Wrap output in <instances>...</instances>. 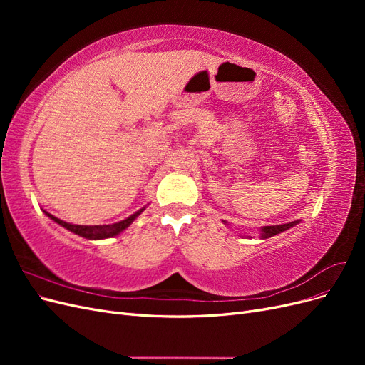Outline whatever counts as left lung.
Here are the masks:
<instances>
[{"mask_svg": "<svg viewBox=\"0 0 365 365\" xmlns=\"http://www.w3.org/2000/svg\"><path fill=\"white\" fill-rule=\"evenodd\" d=\"M298 222H300V219L298 220H294V222H288V224H282V225H264L260 228V239H268V237H272L275 235L279 233H283V231L292 228L294 225H297ZM224 224H227L224 220Z\"/></svg>", "mask_w": 365, "mask_h": 365, "instance_id": "1", "label": "left lung"}]
</instances>
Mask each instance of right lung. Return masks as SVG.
Here are the masks:
<instances>
[{
    "instance_id": "add662e5",
    "label": "right lung",
    "mask_w": 365,
    "mask_h": 365,
    "mask_svg": "<svg viewBox=\"0 0 365 365\" xmlns=\"http://www.w3.org/2000/svg\"><path fill=\"white\" fill-rule=\"evenodd\" d=\"M145 208L146 207H143L134 215H130L129 217L120 220V222H115V224H109V225H76V224H68V222H65V220H61L59 217L46 212V210H43V213H46L51 220H54V222L59 224L63 228H67L68 231H71V233H74L77 236L90 239V240H101V239L114 237V236L120 235L121 231H125L143 212H145Z\"/></svg>"
}]
</instances>
